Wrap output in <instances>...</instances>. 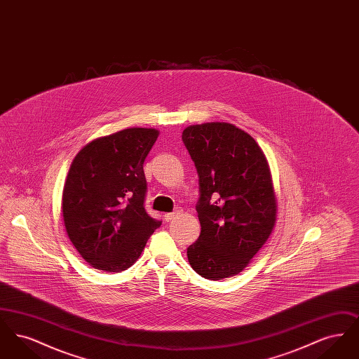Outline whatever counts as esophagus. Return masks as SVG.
Masks as SVG:
<instances>
[{
  "label": "esophagus",
  "mask_w": 359,
  "mask_h": 359,
  "mask_svg": "<svg viewBox=\"0 0 359 359\" xmlns=\"http://www.w3.org/2000/svg\"><path fill=\"white\" fill-rule=\"evenodd\" d=\"M180 212H182V210H175L173 212H168V214H165V215H164V218H165V221H167V222H171L172 219H175Z\"/></svg>",
  "instance_id": "obj_1"
}]
</instances>
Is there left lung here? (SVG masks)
I'll return each mask as SVG.
<instances>
[{"instance_id": "1", "label": "left lung", "mask_w": 359, "mask_h": 359, "mask_svg": "<svg viewBox=\"0 0 359 359\" xmlns=\"http://www.w3.org/2000/svg\"><path fill=\"white\" fill-rule=\"evenodd\" d=\"M182 140L199 176L201 236L187 249L208 280L242 272L269 238L276 198L269 165L255 138L226 122L192 125Z\"/></svg>"}]
</instances>
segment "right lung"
<instances>
[{
	"label": "right lung",
	"mask_w": 359,
	"mask_h": 359,
	"mask_svg": "<svg viewBox=\"0 0 359 359\" xmlns=\"http://www.w3.org/2000/svg\"><path fill=\"white\" fill-rule=\"evenodd\" d=\"M158 132L132 128L97 138L75 156L63 189V219L79 255L95 269L126 271L161 221L145 211L144 161Z\"/></svg>",
	"instance_id": "1"
}]
</instances>
